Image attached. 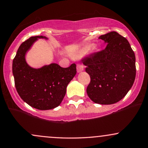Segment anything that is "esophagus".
Wrapping results in <instances>:
<instances>
[{
  "label": "esophagus",
  "mask_w": 148,
  "mask_h": 148,
  "mask_svg": "<svg viewBox=\"0 0 148 148\" xmlns=\"http://www.w3.org/2000/svg\"><path fill=\"white\" fill-rule=\"evenodd\" d=\"M84 70V66L83 65L80 64V63H78V64H77V71L78 73L81 72V71H82Z\"/></svg>",
  "instance_id": "esophagus-1"
}]
</instances>
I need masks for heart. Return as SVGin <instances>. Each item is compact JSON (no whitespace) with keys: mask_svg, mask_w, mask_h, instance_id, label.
<instances>
[{"mask_svg":"<svg viewBox=\"0 0 148 148\" xmlns=\"http://www.w3.org/2000/svg\"><path fill=\"white\" fill-rule=\"evenodd\" d=\"M85 51H86V49H84L83 51H81L80 52V54H82V53H85Z\"/></svg>","mask_w":148,"mask_h":148,"instance_id":"b5f03b06","label":"heart"}]
</instances>
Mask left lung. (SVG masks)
I'll list each match as a JSON object with an SVG mask.
<instances>
[{"label":"left lung","instance_id":"left-lung-1","mask_svg":"<svg viewBox=\"0 0 148 148\" xmlns=\"http://www.w3.org/2000/svg\"><path fill=\"white\" fill-rule=\"evenodd\" d=\"M99 38L106 43V48L82 60L90 76L87 93L95 103L112 104L123 99L133 86L136 56L128 41L116 32Z\"/></svg>","mask_w":148,"mask_h":148}]
</instances>
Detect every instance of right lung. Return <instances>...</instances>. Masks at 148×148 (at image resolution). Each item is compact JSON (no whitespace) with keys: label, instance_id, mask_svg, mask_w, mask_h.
Returning <instances> with one entry per match:
<instances>
[{"label":"right lung","instance_id":"1","mask_svg":"<svg viewBox=\"0 0 148 148\" xmlns=\"http://www.w3.org/2000/svg\"><path fill=\"white\" fill-rule=\"evenodd\" d=\"M32 36L19 47L12 61V74L17 93L24 101L39 110H49L60 105L66 93L68 83L76 74V65L62 68L51 63L38 68L30 67L25 54L38 39Z\"/></svg>","mask_w":148,"mask_h":148}]
</instances>
